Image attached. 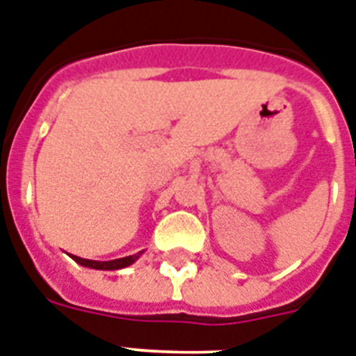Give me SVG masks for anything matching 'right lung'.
Segmentation results:
<instances>
[{"label": "right lung", "instance_id": "add662e5", "mask_svg": "<svg viewBox=\"0 0 356 356\" xmlns=\"http://www.w3.org/2000/svg\"><path fill=\"white\" fill-rule=\"evenodd\" d=\"M143 251H140L138 254H131V257L125 258H116V260H108V262H98V260H87V258H79L74 257V254H70V258L78 262L79 266L83 267H90V269H99V271H116V269H123V267L131 266L140 258Z\"/></svg>", "mask_w": 356, "mask_h": 356}]
</instances>
